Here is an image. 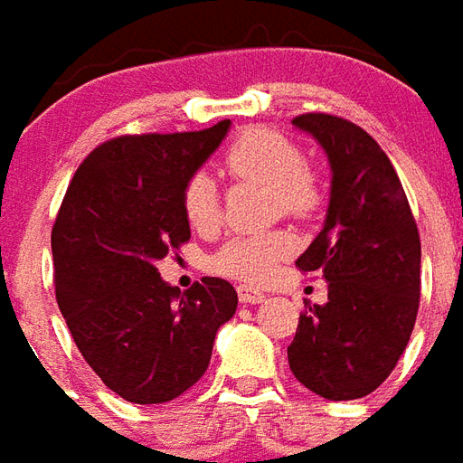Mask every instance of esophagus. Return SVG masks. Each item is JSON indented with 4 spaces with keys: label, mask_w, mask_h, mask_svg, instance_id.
Returning <instances> with one entry per match:
<instances>
[{
    "label": "esophagus",
    "mask_w": 463,
    "mask_h": 463,
    "mask_svg": "<svg viewBox=\"0 0 463 463\" xmlns=\"http://www.w3.org/2000/svg\"><path fill=\"white\" fill-rule=\"evenodd\" d=\"M238 299L242 304H260V301L265 299V292H260L255 287H250V284H241L238 287Z\"/></svg>",
    "instance_id": "esophagus-1"
}]
</instances>
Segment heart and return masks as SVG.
Returning a JSON list of instances; mask_svg holds the SVG:
<instances>
[{
  "mask_svg": "<svg viewBox=\"0 0 463 463\" xmlns=\"http://www.w3.org/2000/svg\"><path fill=\"white\" fill-rule=\"evenodd\" d=\"M222 164L235 179L258 181L272 186L275 208L297 221H309L324 203V191L317 174L304 164V154L289 137L269 127H250L235 137L222 154ZM181 211L196 232H213L221 225V198L215 181L196 171L184 181ZM297 248L289 231L242 232L222 242L208 258V269L215 275L242 282H265Z\"/></svg>",
  "mask_w": 463,
  "mask_h": 463,
  "instance_id": "obj_1",
  "label": "heart"
}]
</instances>
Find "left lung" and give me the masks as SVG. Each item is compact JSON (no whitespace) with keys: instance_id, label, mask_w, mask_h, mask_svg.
<instances>
[{"instance_id":"1","label":"left lung","mask_w":463,"mask_h":463,"mask_svg":"<svg viewBox=\"0 0 463 463\" xmlns=\"http://www.w3.org/2000/svg\"><path fill=\"white\" fill-rule=\"evenodd\" d=\"M331 162L324 231L297 260L328 282L326 304H304L287 348L294 378L326 400L365 397L405 351L420 309V231L395 166L351 119L307 112L292 119Z\"/></svg>"}]
</instances>
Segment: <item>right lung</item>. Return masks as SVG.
<instances>
[{
  "instance_id": "right-lung-1",
  "label": "right lung",
  "mask_w": 463,
  "mask_h": 463,
  "mask_svg": "<svg viewBox=\"0 0 463 463\" xmlns=\"http://www.w3.org/2000/svg\"><path fill=\"white\" fill-rule=\"evenodd\" d=\"M228 127L112 137L85 156L58 208V309L85 363L127 402H169L198 383L238 307L221 277L179 292L154 267L191 241L181 188Z\"/></svg>"
}]
</instances>
